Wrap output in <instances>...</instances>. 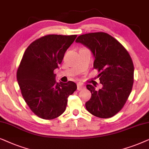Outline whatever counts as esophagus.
<instances>
[{"label": "esophagus", "mask_w": 149, "mask_h": 149, "mask_svg": "<svg viewBox=\"0 0 149 149\" xmlns=\"http://www.w3.org/2000/svg\"><path fill=\"white\" fill-rule=\"evenodd\" d=\"M84 85L82 83H78V84H77V88H78V91L82 90V89H84Z\"/></svg>", "instance_id": "1"}]
</instances>
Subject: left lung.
Returning <instances> with one entry per match:
<instances>
[{"mask_svg":"<svg viewBox=\"0 0 149 149\" xmlns=\"http://www.w3.org/2000/svg\"><path fill=\"white\" fill-rule=\"evenodd\" d=\"M88 47L94 55L93 67L97 69L103 87L96 90L87 84L91 97L86 110L99 118H108L116 114L127 100L134 84V67L127 50L121 43L104 32L81 35L76 39Z\"/></svg>","mask_w":149,"mask_h":149,"instance_id":"8db88e82","label":"left lung"}]
</instances>
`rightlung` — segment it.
Returning a JSON list of instances; mask_svg holds the SVG:
<instances>
[{
    "label": "right lung",
    "instance_id": "add662e5",
    "mask_svg": "<svg viewBox=\"0 0 149 149\" xmlns=\"http://www.w3.org/2000/svg\"><path fill=\"white\" fill-rule=\"evenodd\" d=\"M76 37L45 35L32 42L24 53L17 80L25 102L39 118L51 120L61 116L68 97L77 89L72 81L56 82L54 73Z\"/></svg>",
    "mask_w": 149,
    "mask_h": 149
}]
</instances>
